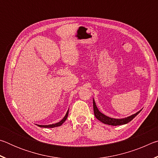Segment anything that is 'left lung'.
<instances>
[{"label":"left lung","mask_w":158,"mask_h":158,"mask_svg":"<svg viewBox=\"0 0 158 158\" xmlns=\"http://www.w3.org/2000/svg\"><path fill=\"white\" fill-rule=\"evenodd\" d=\"M93 110H94V114L95 116L96 117V118L98 119L99 121H101L102 123L105 124H107V125H124L126 124L127 123L130 122L132 120L135 118V116H137V115L140 113V111H141V109L139 111L137 112V113L132 115V116H128L127 118H121V119H116V118H110L105 116V114H103L102 113L98 110V109L97 107V106L95 105V102L93 99Z\"/></svg>","instance_id":"8db88e82"}]
</instances>
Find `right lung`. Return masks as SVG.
Masks as SVG:
<instances>
[{
    "label": "right lung",
    "instance_id": "obj_1",
    "mask_svg": "<svg viewBox=\"0 0 158 158\" xmlns=\"http://www.w3.org/2000/svg\"><path fill=\"white\" fill-rule=\"evenodd\" d=\"M68 112H69V109L68 110V111H67V113L65 114V117L63 118L61 120V121L60 122L57 123H55V124H52V125H37V126L40 127H50V128H52V127H58V126H60L61 125H62L64 122H65L66 121L67 118H68Z\"/></svg>",
    "mask_w": 158,
    "mask_h": 158
}]
</instances>
